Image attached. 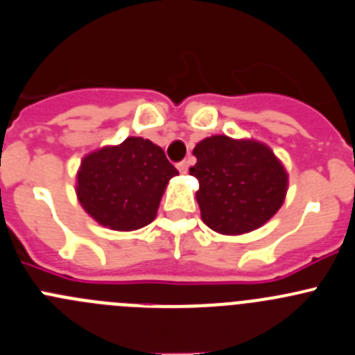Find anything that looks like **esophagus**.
<instances>
[{
  "instance_id": "34e87169",
  "label": "esophagus",
  "mask_w": 355,
  "mask_h": 355,
  "mask_svg": "<svg viewBox=\"0 0 355 355\" xmlns=\"http://www.w3.org/2000/svg\"><path fill=\"white\" fill-rule=\"evenodd\" d=\"M177 166H178V170H180V173H187V170H189V161H187V159L180 161V163H178Z\"/></svg>"
}]
</instances>
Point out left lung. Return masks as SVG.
I'll list each match as a JSON object with an SVG mask.
<instances>
[{
	"label": "left lung",
	"mask_w": 355,
	"mask_h": 355,
	"mask_svg": "<svg viewBox=\"0 0 355 355\" xmlns=\"http://www.w3.org/2000/svg\"><path fill=\"white\" fill-rule=\"evenodd\" d=\"M192 154L198 163L189 173L199 182L201 218L215 232H250L283 205L288 173L263 144L215 135L201 140Z\"/></svg>",
	"instance_id": "obj_1"
}]
</instances>
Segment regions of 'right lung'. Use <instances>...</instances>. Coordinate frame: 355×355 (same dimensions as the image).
Listing matches in <instances>:
<instances>
[{"instance_id": "obj_1", "label": "right lung", "mask_w": 355, "mask_h": 355, "mask_svg": "<svg viewBox=\"0 0 355 355\" xmlns=\"http://www.w3.org/2000/svg\"><path fill=\"white\" fill-rule=\"evenodd\" d=\"M178 170L150 140L128 137L121 146L104 147L81 161L79 202L101 225L135 230L156 218L170 178Z\"/></svg>"}]
</instances>
